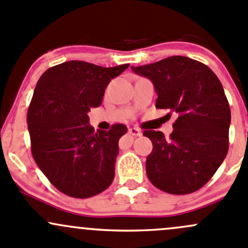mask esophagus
I'll return each instance as SVG.
<instances>
[{"instance_id": "34e87169", "label": "esophagus", "mask_w": 248, "mask_h": 248, "mask_svg": "<svg viewBox=\"0 0 248 248\" xmlns=\"http://www.w3.org/2000/svg\"><path fill=\"white\" fill-rule=\"evenodd\" d=\"M128 132H129V134H132V136H134V137L141 136V131H140V129H138V128H129Z\"/></svg>"}]
</instances>
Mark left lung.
Masks as SVG:
<instances>
[{"label": "left lung", "mask_w": 248, "mask_h": 248, "mask_svg": "<svg viewBox=\"0 0 248 248\" xmlns=\"http://www.w3.org/2000/svg\"><path fill=\"white\" fill-rule=\"evenodd\" d=\"M131 68L152 81L156 108L177 116L169 138L159 131L142 133L154 146L146 158L147 177L167 193L198 191L228 152L231 108L221 81L206 64L186 56Z\"/></svg>", "instance_id": "1"}]
</instances>
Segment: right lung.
<instances>
[{
  "label": "right lung",
  "instance_id": "1",
  "mask_svg": "<svg viewBox=\"0 0 248 248\" xmlns=\"http://www.w3.org/2000/svg\"><path fill=\"white\" fill-rule=\"evenodd\" d=\"M128 66L67 61L46 69L37 82L27 110L32 156L67 196L90 198L114 180L119 140L127 127L94 132L87 112L101 106L109 82Z\"/></svg>",
  "mask_w": 248,
  "mask_h": 248
}]
</instances>
